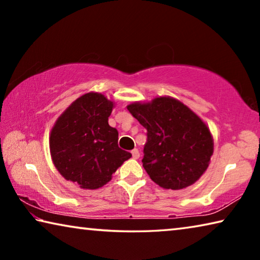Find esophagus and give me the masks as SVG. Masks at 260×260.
Here are the masks:
<instances>
[{"label": "esophagus", "instance_id": "esophagus-1", "mask_svg": "<svg viewBox=\"0 0 260 260\" xmlns=\"http://www.w3.org/2000/svg\"><path fill=\"white\" fill-rule=\"evenodd\" d=\"M132 156H133L134 159H138V158L140 157V152L138 149H133V150H132Z\"/></svg>", "mask_w": 260, "mask_h": 260}]
</instances>
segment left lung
Segmentation results:
<instances>
[{"mask_svg":"<svg viewBox=\"0 0 260 260\" xmlns=\"http://www.w3.org/2000/svg\"><path fill=\"white\" fill-rule=\"evenodd\" d=\"M127 110L148 132L142 162L153 182L179 190L203 175L213 155V138L191 109L177 99L159 96L131 103Z\"/></svg>","mask_w":260,"mask_h":260,"instance_id":"1","label":"left lung"}]
</instances>
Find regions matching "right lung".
Segmentation results:
<instances>
[{
  "label": "right lung",
  "instance_id": "obj_1",
  "mask_svg": "<svg viewBox=\"0 0 260 260\" xmlns=\"http://www.w3.org/2000/svg\"><path fill=\"white\" fill-rule=\"evenodd\" d=\"M112 101L89 91L60 114L51 128L49 148L57 171L82 189H99L132 153L118 147V131L109 125Z\"/></svg>",
  "mask_w": 260,
  "mask_h": 260
}]
</instances>
